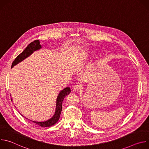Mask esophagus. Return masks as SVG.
Returning a JSON list of instances; mask_svg holds the SVG:
<instances>
[{"label": "esophagus", "mask_w": 149, "mask_h": 149, "mask_svg": "<svg viewBox=\"0 0 149 149\" xmlns=\"http://www.w3.org/2000/svg\"><path fill=\"white\" fill-rule=\"evenodd\" d=\"M81 89V86H80V85H78V84L75 85V86L72 88L73 91L75 92H77V91H79Z\"/></svg>", "instance_id": "obj_1"}]
</instances>
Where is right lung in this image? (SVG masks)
Segmentation results:
<instances>
[{"label":"right lung","instance_id":"add662e5","mask_svg":"<svg viewBox=\"0 0 149 149\" xmlns=\"http://www.w3.org/2000/svg\"><path fill=\"white\" fill-rule=\"evenodd\" d=\"M42 48L41 45L39 44V40H35L29 44L28 47L25 49V50L20 54L13 61L12 68H13L16 65L18 64V63L20 62H22L23 60L29 56L31 55H32L35 51L39 50ZM71 93V89L70 87H66L64 89L61 90L59 93L58 94L57 98H56V108L55 111L54 116L49 118V120L45 121H32L34 123L38 124V125L42 127H48L52 126L54 125L55 123H57V121L59 120L60 114L62 111V101L64 99V98L68 95ZM11 100L12 101V99L11 98Z\"/></svg>","mask_w":149,"mask_h":149}]
</instances>
